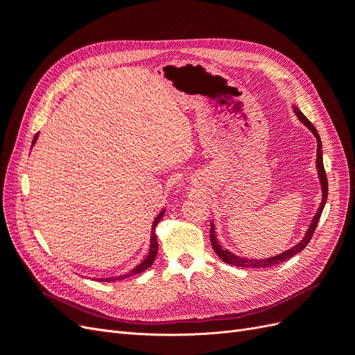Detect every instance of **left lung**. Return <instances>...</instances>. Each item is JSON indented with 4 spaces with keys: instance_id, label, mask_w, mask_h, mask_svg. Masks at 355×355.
I'll return each mask as SVG.
<instances>
[{
    "instance_id": "1",
    "label": "left lung",
    "mask_w": 355,
    "mask_h": 355,
    "mask_svg": "<svg viewBox=\"0 0 355 355\" xmlns=\"http://www.w3.org/2000/svg\"><path fill=\"white\" fill-rule=\"evenodd\" d=\"M297 118L300 121H302L311 132L314 133V136L317 137V170H318V176H320V182H321V188H323V200H321V204H320V209L315 214V218L313 220V223H311L309 230L306 231L304 240L300 241L299 244H296L295 247H292V249L284 252V253H280L278 256H274V257H270V259H261V261H254V259H244V257H239L235 256L232 253H230L228 250H223L222 247L218 244L216 241V235H214V230H213V225L210 228V243H211V247L213 250L218 253V256L220 257V259L225 262V263H230V265H234V266H241V268H268V266H274V265H278L282 263L287 259H290V257H293L296 253H299L300 250H304L306 244L309 243V240L313 239L314 235V231L317 228L318 225V220L321 218V213H323V209H324V204H326V200H327V176H326V170H324V164H323V153H321V139L318 136V132L317 128L313 125V123H311L308 118L300 112L297 108H293Z\"/></svg>"
}]
</instances>
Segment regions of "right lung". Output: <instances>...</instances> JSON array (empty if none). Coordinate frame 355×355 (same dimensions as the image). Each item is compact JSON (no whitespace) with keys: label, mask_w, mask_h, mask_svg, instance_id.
I'll return each instance as SVG.
<instances>
[{"label":"right lung","mask_w":355,"mask_h":355,"mask_svg":"<svg viewBox=\"0 0 355 355\" xmlns=\"http://www.w3.org/2000/svg\"><path fill=\"white\" fill-rule=\"evenodd\" d=\"M35 139H37V135H35V137H34V142H35ZM32 142V144H34ZM163 214H164V211H161L158 216L155 218V220H154V225H153V234H151V249H149V254H148V257L146 259L141 263V265H137L135 270H132L128 274H124V275H120V277H114V278H102V280H99V282H115V280H123V278H127V277H130V275H136V274H141V272H144L145 270H148L149 266H151L153 263H154V261H155V256H157V252H158V241H157V237H155V232H154V230H155V227H157V223L161 220V218H163Z\"/></svg>","instance_id":"add662e5"}]
</instances>
